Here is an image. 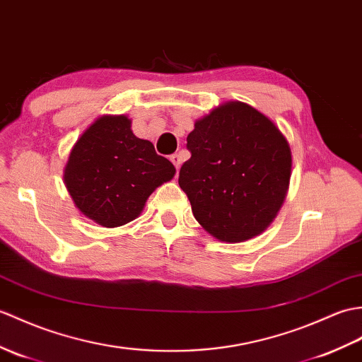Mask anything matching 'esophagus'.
Masks as SVG:
<instances>
[{
  "label": "esophagus",
  "instance_id": "34e87169",
  "mask_svg": "<svg viewBox=\"0 0 362 362\" xmlns=\"http://www.w3.org/2000/svg\"><path fill=\"white\" fill-rule=\"evenodd\" d=\"M171 162H173V165L175 166V170L179 171V168H180V165H182V157H180L179 154H173V156H171Z\"/></svg>",
  "mask_w": 362,
  "mask_h": 362
}]
</instances>
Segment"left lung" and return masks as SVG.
<instances>
[{
  "mask_svg": "<svg viewBox=\"0 0 362 362\" xmlns=\"http://www.w3.org/2000/svg\"><path fill=\"white\" fill-rule=\"evenodd\" d=\"M191 158L179 185L208 234L239 243L276 219L291 177V149L273 120L238 100L196 120L187 137Z\"/></svg>",
  "mask_w": 362,
  "mask_h": 362,
  "instance_id": "obj_1",
  "label": "left lung"
}]
</instances>
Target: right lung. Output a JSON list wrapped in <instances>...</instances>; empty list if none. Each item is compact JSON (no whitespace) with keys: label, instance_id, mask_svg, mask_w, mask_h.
<instances>
[{"label":"right lung","instance_id":"add662e5","mask_svg":"<svg viewBox=\"0 0 362 362\" xmlns=\"http://www.w3.org/2000/svg\"><path fill=\"white\" fill-rule=\"evenodd\" d=\"M128 115H102L81 134L64 166V185L78 211L105 228L140 216L175 168L149 140L134 136Z\"/></svg>","mask_w":362,"mask_h":362}]
</instances>
